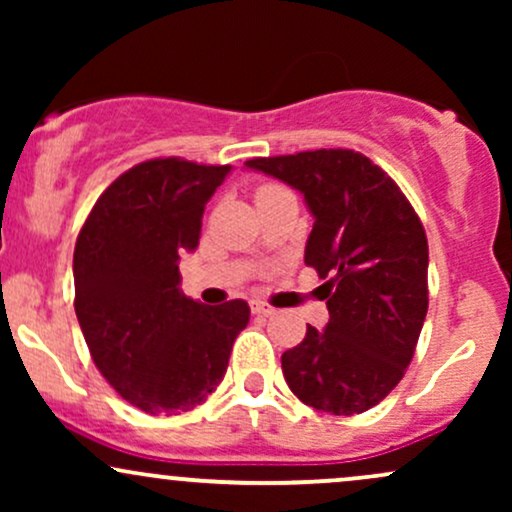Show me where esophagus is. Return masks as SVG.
<instances>
[{"label":"esophagus","mask_w":512,"mask_h":512,"mask_svg":"<svg viewBox=\"0 0 512 512\" xmlns=\"http://www.w3.org/2000/svg\"><path fill=\"white\" fill-rule=\"evenodd\" d=\"M250 308H252V315H260V317H272L276 313L272 305H267L262 301H252Z\"/></svg>","instance_id":"1"}]
</instances>
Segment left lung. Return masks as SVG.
<instances>
[{
	"label": "left lung",
	"instance_id": "1",
	"mask_svg": "<svg viewBox=\"0 0 512 512\" xmlns=\"http://www.w3.org/2000/svg\"><path fill=\"white\" fill-rule=\"evenodd\" d=\"M245 166L298 190L313 214L305 264L330 322L308 325L281 356L291 392L334 416L361 414L395 390L428 310V240L397 182L351 149L252 158Z\"/></svg>",
	"mask_w": 512,
	"mask_h": 512
}]
</instances>
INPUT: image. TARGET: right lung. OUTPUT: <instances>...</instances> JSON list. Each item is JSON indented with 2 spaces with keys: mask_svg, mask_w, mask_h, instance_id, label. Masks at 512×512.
Segmentation results:
<instances>
[{
  "mask_svg": "<svg viewBox=\"0 0 512 512\" xmlns=\"http://www.w3.org/2000/svg\"><path fill=\"white\" fill-rule=\"evenodd\" d=\"M231 166L151 158L93 204L74 248V310L93 363L146 414L202 404L228 368L250 305H204L180 291V255L195 252L202 214Z\"/></svg>",
  "mask_w": 512,
  "mask_h": 512,
  "instance_id": "1",
  "label": "right lung"
}]
</instances>
